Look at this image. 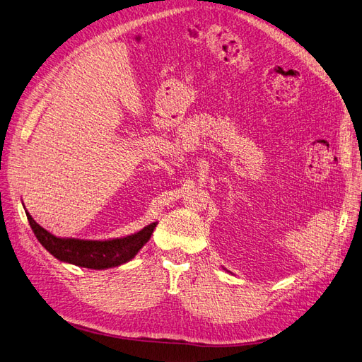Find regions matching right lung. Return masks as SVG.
Returning <instances> with one entry per match:
<instances>
[{
  "label": "right lung",
  "instance_id": "right-lung-1",
  "mask_svg": "<svg viewBox=\"0 0 362 362\" xmlns=\"http://www.w3.org/2000/svg\"><path fill=\"white\" fill-rule=\"evenodd\" d=\"M25 210V207H24ZM28 223L41 245L57 260L81 268L108 269L131 262L148 243L158 222H152L140 231L123 238L90 240L77 238H57L42 228L25 210Z\"/></svg>",
  "mask_w": 362,
  "mask_h": 362
}]
</instances>
